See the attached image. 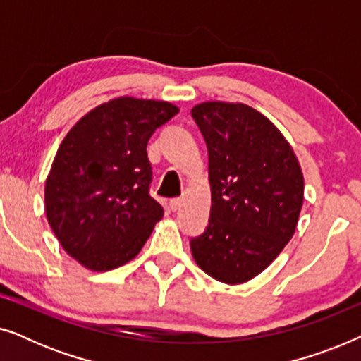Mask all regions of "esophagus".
Returning a JSON list of instances; mask_svg holds the SVG:
<instances>
[{"instance_id":"esophagus-1","label":"esophagus","mask_w":361,"mask_h":361,"mask_svg":"<svg viewBox=\"0 0 361 361\" xmlns=\"http://www.w3.org/2000/svg\"><path fill=\"white\" fill-rule=\"evenodd\" d=\"M180 205H182V199H179V197H177V199H171V200H169L171 210H174V212L179 210Z\"/></svg>"}]
</instances>
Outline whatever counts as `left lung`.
Listing matches in <instances>:
<instances>
[{
    "label": "left lung",
    "instance_id": "left-lung-1",
    "mask_svg": "<svg viewBox=\"0 0 361 361\" xmlns=\"http://www.w3.org/2000/svg\"><path fill=\"white\" fill-rule=\"evenodd\" d=\"M190 113L209 149L212 189L209 225L192 238V256L220 283H246L293 238L302 171L286 137L255 108L205 102Z\"/></svg>",
    "mask_w": 361,
    "mask_h": 361
}]
</instances>
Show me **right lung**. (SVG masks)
Here are the masks:
<instances>
[{
    "instance_id": "right-lung-1",
    "label": "right lung",
    "mask_w": 361,
    "mask_h": 361,
    "mask_svg": "<svg viewBox=\"0 0 361 361\" xmlns=\"http://www.w3.org/2000/svg\"><path fill=\"white\" fill-rule=\"evenodd\" d=\"M179 113L169 102L121 97L67 133L46 180V215L62 248L92 271L140 253L164 209L149 195L146 146Z\"/></svg>"
}]
</instances>
